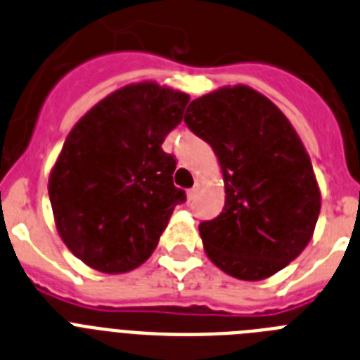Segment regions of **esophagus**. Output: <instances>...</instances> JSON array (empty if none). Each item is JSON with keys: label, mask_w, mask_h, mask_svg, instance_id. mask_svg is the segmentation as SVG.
Masks as SVG:
<instances>
[{"label": "esophagus", "mask_w": 360, "mask_h": 360, "mask_svg": "<svg viewBox=\"0 0 360 360\" xmlns=\"http://www.w3.org/2000/svg\"><path fill=\"white\" fill-rule=\"evenodd\" d=\"M198 192H199V186H198V184H195L193 188L188 190V201H193V199L198 198Z\"/></svg>", "instance_id": "1"}]
</instances>
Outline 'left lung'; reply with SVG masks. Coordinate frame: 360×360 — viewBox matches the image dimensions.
<instances>
[{
	"instance_id": "left-lung-1",
	"label": "left lung",
	"mask_w": 360,
	"mask_h": 360,
	"mask_svg": "<svg viewBox=\"0 0 360 360\" xmlns=\"http://www.w3.org/2000/svg\"><path fill=\"white\" fill-rule=\"evenodd\" d=\"M184 123L214 148L224 176L223 212L199 224L215 266L266 279L310 243L321 212L311 161L283 112L250 86L193 99Z\"/></svg>"
}]
</instances>
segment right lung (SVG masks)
<instances>
[{"instance_id":"obj_1","label":"right lung","mask_w":360,"mask_h":360,"mask_svg":"<svg viewBox=\"0 0 360 360\" xmlns=\"http://www.w3.org/2000/svg\"><path fill=\"white\" fill-rule=\"evenodd\" d=\"M190 98L155 83L99 101L72 128L50 174L56 226L72 254L105 274L137 268L155 250L186 192L162 141Z\"/></svg>"}]
</instances>
